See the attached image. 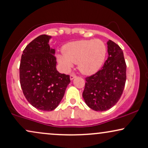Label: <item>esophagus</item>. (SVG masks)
I'll use <instances>...</instances> for the list:
<instances>
[{"mask_svg": "<svg viewBox=\"0 0 148 148\" xmlns=\"http://www.w3.org/2000/svg\"><path fill=\"white\" fill-rule=\"evenodd\" d=\"M76 77V76L75 75V74H71V75H70V80H71V81H72V80L74 79H75Z\"/></svg>", "mask_w": 148, "mask_h": 148, "instance_id": "1", "label": "esophagus"}]
</instances>
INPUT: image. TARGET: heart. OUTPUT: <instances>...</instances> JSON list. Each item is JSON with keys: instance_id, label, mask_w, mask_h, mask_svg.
<instances>
[{"instance_id": "heart-1", "label": "heart", "mask_w": 148, "mask_h": 148, "mask_svg": "<svg viewBox=\"0 0 148 148\" xmlns=\"http://www.w3.org/2000/svg\"><path fill=\"white\" fill-rule=\"evenodd\" d=\"M63 55H58L57 60L64 70H69L73 63H78L81 73L95 74L102 67L106 55V47L101 40H78L63 46Z\"/></svg>"}]
</instances>
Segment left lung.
<instances>
[{"instance_id": "obj_1", "label": "left lung", "mask_w": 148, "mask_h": 148, "mask_svg": "<svg viewBox=\"0 0 148 148\" xmlns=\"http://www.w3.org/2000/svg\"><path fill=\"white\" fill-rule=\"evenodd\" d=\"M108 58L102 69L86 78L83 97L96 111L110 109L118 101L126 82V63L123 51L111 40L107 42Z\"/></svg>"}]
</instances>
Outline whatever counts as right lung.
Listing matches in <instances>:
<instances>
[{
	"instance_id": "right-lung-1",
	"label": "right lung",
	"mask_w": 148,
	"mask_h": 148,
	"mask_svg": "<svg viewBox=\"0 0 148 148\" xmlns=\"http://www.w3.org/2000/svg\"><path fill=\"white\" fill-rule=\"evenodd\" d=\"M51 36L42 35L26 46L19 67L20 84L25 97L41 111L55 109L63 98L69 83V75L56 69L55 49L50 48Z\"/></svg>"
}]
</instances>
